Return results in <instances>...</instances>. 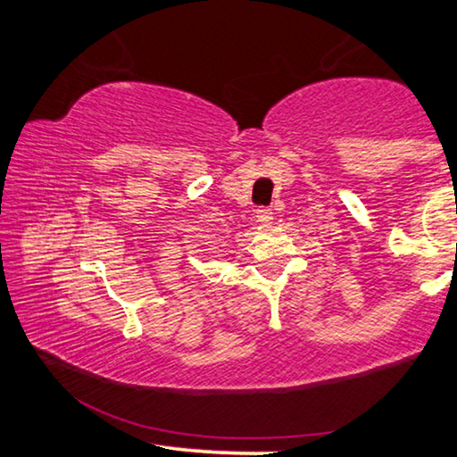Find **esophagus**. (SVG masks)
<instances>
[{"label":"esophagus","mask_w":457,"mask_h":457,"mask_svg":"<svg viewBox=\"0 0 457 457\" xmlns=\"http://www.w3.org/2000/svg\"><path fill=\"white\" fill-rule=\"evenodd\" d=\"M256 220L260 221V226H270V223H272V220H274V213H272V210H268V207H260V210L256 212Z\"/></svg>","instance_id":"esophagus-1"}]
</instances>
